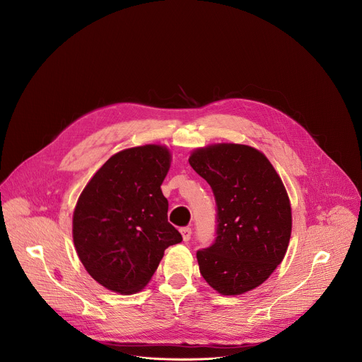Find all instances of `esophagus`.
Listing matches in <instances>:
<instances>
[{"label": "esophagus", "instance_id": "obj_1", "mask_svg": "<svg viewBox=\"0 0 362 362\" xmlns=\"http://www.w3.org/2000/svg\"><path fill=\"white\" fill-rule=\"evenodd\" d=\"M180 233H182L183 240L187 242V240L190 239V236H192V229H190V228H182V229H180Z\"/></svg>", "mask_w": 362, "mask_h": 362}]
</instances>
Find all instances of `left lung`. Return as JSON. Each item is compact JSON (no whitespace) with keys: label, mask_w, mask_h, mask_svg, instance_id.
I'll list each match as a JSON object with an SVG mask.
<instances>
[{"label":"left lung","mask_w":362,"mask_h":362,"mask_svg":"<svg viewBox=\"0 0 362 362\" xmlns=\"http://www.w3.org/2000/svg\"><path fill=\"white\" fill-rule=\"evenodd\" d=\"M190 166L208 182L218 204V236L196 253L199 271L221 295L262 285L285 257L292 211L278 172L262 151L215 143L190 153Z\"/></svg>","instance_id":"left-lung-1"}]
</instances>
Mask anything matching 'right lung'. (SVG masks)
Instances as JSON below:
<instances>
[{
    "label": "right lung",
    "instance_id": "obj_1",
    "mask_svg": "<svg viewBox=\"0 0 362 362\" xmlns=\"http://www.w3.org/2000/svg\"><path fill=\"white\" fill-rule=\"evenodd\" d=\"M172 151L165 144L124 148L103 165L78 196L73 242L88 275L109 291L132 295L156 272L166 247L182 242L168 222L162 183Z\"/></svg>",
    "mask_w": 362,
    "mask_h": 362
}]
</instances>
